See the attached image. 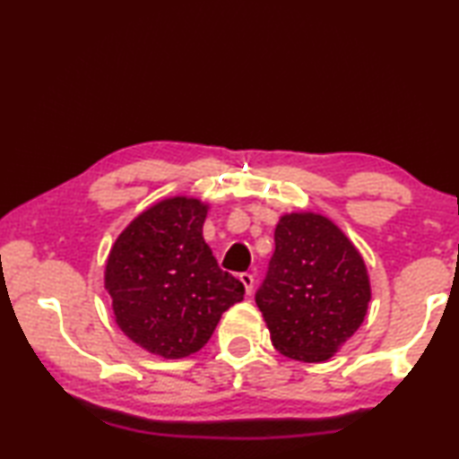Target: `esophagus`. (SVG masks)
I'll use <instances>...</instances> for the list:
<instances>
[{
  "label": "esophagus",
  "mask_w": 459,
  "mask_h": 459,
  "mask_svg": "<svg viewBox=\"0 0 459 459\" xmlns=\"http://www.w3.org/2000/svg\"><path fill=\"white\" fill-rule=\"evenodd\" d=\"M240 283L245 285V291H247V295H251V291H253V285H255V277L251 275V273H240Z\"/></svg>",
  "instance_id": "1"
}]
</instances>
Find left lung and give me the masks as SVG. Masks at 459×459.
Wrapping results in <instances>:
<instances>
[{
	"mask_svg": "<svg viewBox=\"0 0 459 459\" xmlns=\"http://www.w3.org/2000/svg\"><path fill=\"white\" fill-rule=\"evenodd\" d=\"M370 279L362 255L336 222L287 212L275 227V253L255 301L283 356L325 362L368 312Z\"/></svg>",
	"mask_w": 459,
	"mask_h": 459,
	"instance_id": "8db88e82",
	"label": "left lung"
}]
</instances>
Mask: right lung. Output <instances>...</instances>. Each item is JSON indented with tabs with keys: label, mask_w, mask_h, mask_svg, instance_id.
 I'll list each match as a JSON object with an SVG mask.
<instances>
[{
	"label": "right lung",
	"mask_w": 459,
	"mask_h": 459,
	"mask_svg": "<svg viewBox=\"0 0 459 459\" xmlns=\"http://www.w3.org/2000/svg\"><path fill=\"white\" fill-rule=\"evenodd\" d=\"M206 202L172 196L137 214L108 251L105 290L115 322L150 354L198 352L245 287L222 271L202 237Z\"/></svg>",
	"instance_id": "add662e5"
}]
</instances>
